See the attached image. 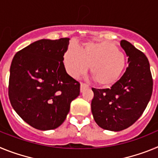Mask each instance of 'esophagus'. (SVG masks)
I'll use <instances>...</instances> for the list:
<instances>
[{
  "instance_id": "obj_1",
  "label": "esophagus",
  "mask_w": 158,
  "mask_h": 158,
  "mask_svg": "<svg viewBox=\"0 0 158 158\" xmlns=\"http://www.w3.org/2000/svg\"><path fill=\"white\" fill-rule=\"evenodd\" d=\"M89 87V85H88L87 84H85V83H81V92H83V90L85 89V88H88Z\"/></svg>"
}]
</instances>
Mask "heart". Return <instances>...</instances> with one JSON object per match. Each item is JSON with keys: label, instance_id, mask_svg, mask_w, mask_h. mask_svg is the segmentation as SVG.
I'll use <instances>...</instances> for the list:
<instances>
[{"label": "heart", "instance_id": "1", "mask_svg": "<svg viewBox=\"0 0 158 158\" xmlns=\"http://www.w3.org/2000/svg\"><path fill=\"white\" fill-rule=\"evenodd\" d=\"M63 62L66 72L73 77L85 73L89 66L93 79L102 85H110L125 70L126 57L110 42H89L81 50L70 45L65 51Z\"/></svg>", "mask_w": 158, "mask_h": 158}]
</instances>
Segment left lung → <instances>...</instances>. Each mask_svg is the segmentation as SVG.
<instances>
[{"instance_id":"8db88e82","label":"left lung","mask_w":158,"mask_h":158,"mask_svg":"<svg viewBox=\"0 0 158 158\" xmlns=\"http://www.w3.org/2000/svg\"><path fill=\"white\" fill-rule=\"evenodd\" d=\"M128 57V67L109 89L93 88V118L104 130L119 131L135 123L146 109L153 92V79L148 58L131 43L121 40Z\"/></svg>"}]
</instances>
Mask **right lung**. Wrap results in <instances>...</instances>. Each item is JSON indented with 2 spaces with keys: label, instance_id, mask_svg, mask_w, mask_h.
I'll return each mask as SVG.
<instances>
[{
  "label": "right lung",
  "instance_id": "right-lung-1",
  "mask_svg": "<svg viewBox=\"0 0 158 158\" xmlns=\"http://www.w3.org/2000/svg\"><path fill=\"white\" fill-rule=\"evenodd\" d=\"M69 38L40 40L16 53L12 61L8 96L13 109L32 127L48 131L65 121L80 83L66 73L63 56Z\"/></svg>",
  "mask_w": 158,
  "mask_h": 158
}]
</instances>
